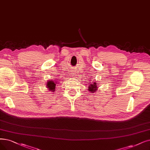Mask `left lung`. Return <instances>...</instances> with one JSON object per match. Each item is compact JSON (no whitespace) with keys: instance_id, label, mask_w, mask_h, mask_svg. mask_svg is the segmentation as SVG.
I'll return each instance as SVG.
<instances>
[{"instance_id":"left-lung-1","label":"left lung","mask_w":150,"mask_h":150,"mask_svg":"<svg viewBox=\"0 0 150 150\" xmlns=\"http://www.w3.org/2000/svg\"><path fill=\"white\" fill-rule=\"evenodd\" d=\"M97 88V83L93 82V83H91L90 86H88V90L90 92H96V90Z\"/></svg>"}]
</instances>
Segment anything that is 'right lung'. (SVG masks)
<instances>
[{
    "instance_id": "right-lung-1",
    "label": "right lung",
    "mask_w": 150,
    "mask_h": 150,
    "mask_svg": "<svg viewBox=\"0 0 150 150\" xmlns=\"http://www.w3.org/2000/svg\"><path fill=\"white\" fill-rule=\"evenodd\" d=\"M57 83V82H55L53 81H49L47 82V88H49V89L50 90V91H52L53 92H54Z\"/></svg>"
}]
</instances>
